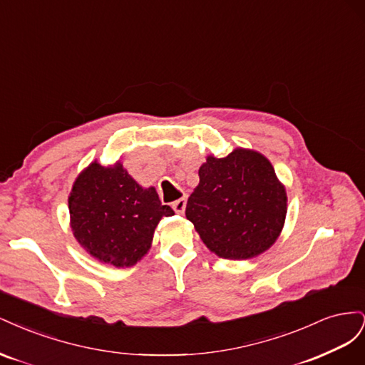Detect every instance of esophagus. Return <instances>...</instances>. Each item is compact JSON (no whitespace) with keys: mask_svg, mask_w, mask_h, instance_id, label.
<instances>
[{"mask_svg":"<svg viewBox=\"0 0 365 365\" xmlns=\"http://www.w3.org/2000/svg\"><path fill=\"white\" fill-rule=\"evenodd\" d=\"M185 205H187L185 197H180V200L172 202V208L175 210V213H178V215H182L185 212Z\"/></svg>","mask_w":365,"mask_h":365,"instance_id":"obj_1","label":"esophagus"}]
</instances>
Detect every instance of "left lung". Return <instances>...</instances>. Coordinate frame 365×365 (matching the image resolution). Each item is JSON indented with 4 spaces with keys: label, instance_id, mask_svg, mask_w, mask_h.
<instances>
[{
    "label": "left lung",
    "instance_id": "left-lung-1",
    "mask_svg": "<svg viewBox=\"0 0 365 365\" xmlns=\"http://www.w3.org/2000/svg\"><path fill=\"white\" fill-rule=\"evenodd\" d=\"M185 216L208 250L224 259H250L268 250L284 224L286 192L259 152L236 149L208 157Z\"/></svg>",
    "mask_w": 365,
    "mask_h": 365
}]
</instances>
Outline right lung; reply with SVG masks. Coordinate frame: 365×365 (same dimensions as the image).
Instances as JSON below:
<instances>
[{"label":"right lung","instance_id":"add662e5","mask_svg":"<svg viewBox=\"0 0 365 365\" xmlns=\"http://www.w3.org/2000/svg\"><path fill=\"white\" fill-rule=\"evenodd\" d=\"M68 202L74 237L91 256L117 268L145 256L161 217L173 215L153 187L143 189L120 163H93L76 180Z\"/></svg>","mask_w":365,"mask_h":365}]
</instances>
